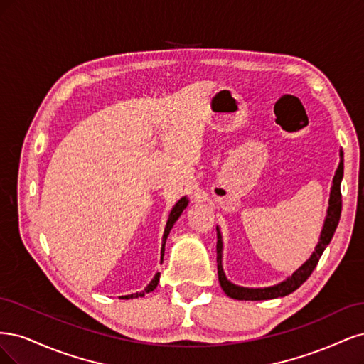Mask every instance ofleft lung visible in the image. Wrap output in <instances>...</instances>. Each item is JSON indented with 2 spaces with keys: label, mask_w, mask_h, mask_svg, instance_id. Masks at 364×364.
I'll list each match as a JSON object with an SVG mask.
<instances>
[{
  "label": "left lung",
  "mask_w": 364,
  "mask_h": 364,
  "mask_svg": "<svg viewBox=\"0 0 364 364\" xmlns=\"http://www.w3.org/2000/svg\"><path fill=\"white\" fill-rule=\"evenodd\" d=\"M342 156V154H340ZM343 178V160H340V165L336 171L334 180H333V187H331V195H330V207H328V213L325 224L322 228V234L318 246H316L314 252L311 254L310 259L304 263L298 271L293 274L290 278H287L283 283H279L274 287H264V289H246V287H239L236 284L230 283V281L225 278L224 271H222V240H220V232L218 230V245H216V251H218V275H219V283L224 289L227 295L232 299H240V301H263V299H275L279 296H286L289 293L295 291L304 281H306L311 272L314 271L316 264H318L321 255L323 250L326 248V245L331 242L334 231L338 225L340 220V213H342V192H340V183H342Z\"/></svg>",
  "instance_id": "left-lung-1"
}]
</instances>
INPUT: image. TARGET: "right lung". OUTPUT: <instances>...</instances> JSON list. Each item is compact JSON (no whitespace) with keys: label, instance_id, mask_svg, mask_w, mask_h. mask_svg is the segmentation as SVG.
I'll return each instance as SVG.
<instances>
[{"label":"right lung","instance_id":"obj_1","mask_svg":"<svg viewBox=\"0 0 364 364\" xmlns=\"http://www.w3.org/2000/svg\"><path fill=\"white\" fill-rule=\"evenodd\" d=\"M187 199L186 198H181L180 201L175 204V207L172 208V212H171V215H169V219H168V224H166V228H165V234H163V245H161V262H163V255H165V243H166V239H168V236H169V231L172 230V227H173V224L175 222H177V219L180 218V215L183 213V210L186 208V205H187ZM159 279H160V274H156V277L152 278V281L151 283L148 284V287L144 290V291H140V293H133V295H127V296H122V299H134V298H139V296H144L145 293H149V291H152L154 290L156 287H157V284H159Z\"/></svg>","mask_w":364,"mask_h":364}]
</instances>
